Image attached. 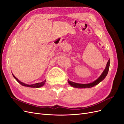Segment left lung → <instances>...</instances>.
I'll list each match as a JSON object with an SVG mask.
<instances>
[{
	"mask_svg": "<svg viewBox=\"0 0 124 124\" xmlns=\"http://www.w3.org/2000/svg\"><path fill=\"white\" fill-rule=\"evenodd\" d=\"M109 67H110V59L108 61L105 69L103 71L101 75L100 76V77L97 79H96L95 81H94V82L92 83H87V84L77 83H75L72 81H70L69 80H68V82H69V83L71 86L76 87V88H90V87H93L95 85H97L98 83H99L106 78V77L107 76V75L108 74V73Z\"/></svg>",
	"mask_w": 124,
	"mask_h": 124,
	"instance_id": "left-lung-1",
	"label": "left lung"
}]
</instances>
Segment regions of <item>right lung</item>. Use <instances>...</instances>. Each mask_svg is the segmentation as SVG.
Wrapping results in <instances>:
<instances>
[{"mask_svg": "<svg viewBox=\"0 0 124 124\" xmlns=\"http://www.w3.org/2000/svg\"><path fill=\"white\" fill-rule=\"evenodd\" d=\"M14 78L16 79V80L19 83L21 84L23 86H27V87H34V88H39V87H40L42 86H43L44 85V84L46 82V80H45L44 81L41 82H39V83H35V84H33V85H27V84H26L23 82H22L21 81H20L19 80L16 78L15 77V76L12 74Z\"/></svg>", "mask_w": 124, "mask_h": 124, "instance_id": "1", "label": "right lung"}]
</instances>
